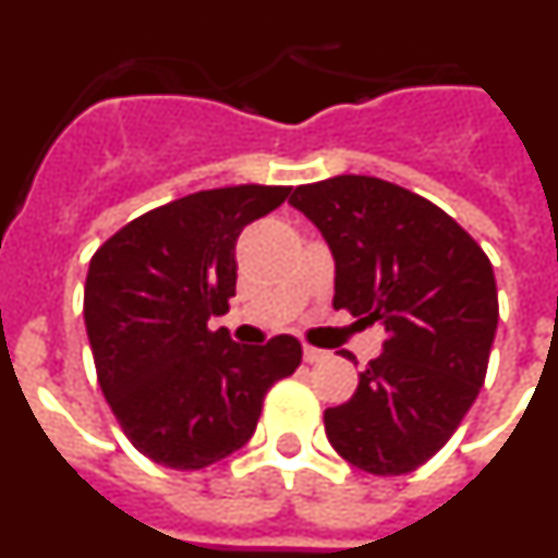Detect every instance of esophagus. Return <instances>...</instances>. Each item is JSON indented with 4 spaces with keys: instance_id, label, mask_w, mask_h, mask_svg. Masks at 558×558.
Returning <instances> with one entry per match:
<instances>
[{
    "instance_id": "1",
    "label": "esophagus",
    "mask_w": 558,
    "mask_h": 558,
    "mask_svg": "<svg viewBox=\"0 0 558 558\" xmlns=\"http://www.w3.org/2000/svg\"><path fill=\"white\" fill-rule=\"evenodd\" d=\"M304 360H307V363H324V360H329V352L315 347H304Z\"/></svg>"
}]
</instances>
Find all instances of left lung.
<instances>
[{
  "label": "left lung",
  "instance_id": "left-lung-1",
  "mask_svg": "<svg viewBox=\"0 0 558 558\" xmlns=\"http://www.w3.org/2000/svg\"><path fill=\"white\" fill-rule=\"evenodd\" d=\"M290 204L332 251V307L386 327L352 399L324 411L329 445L372 475L413 472L450 441L486 377L489 256L436 204L372 175L295 186Z\"/></svg>",
  "mask_w": 558,
  "mask_h": 558
}]
</instances>
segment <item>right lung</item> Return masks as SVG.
<instances>
[{
    "mask_svg": "<svg viewBox=\"0 0 558 558\" xmlns=\"http://www.w3.org/2000/svg\"><path fill=\"white\" fill-rule=\"evenodd\" d=\"M288 195L263 184L195 192L131 220L92 256L83 318L97 379L131 445L161 466L204 470L240 450L268 388L302 363L293 335L240 347L206 327L234 295L240 231Z\"/></svg>",
    "mask_w": 558,
    "mask_h": 558,
    "instance_id": "1",
    "label": "right lung"
}]
</instances>
